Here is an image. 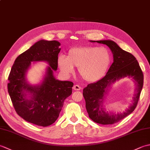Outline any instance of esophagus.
Segmentation results:
<instances>
[{
    "label": "esophagus",
    "mask_w": 150,
    "mask_h": 150,
    "mask_svg": "<svg viewBox=\"0 0 150 150\" xmlns=\"http://www.w3.org/2000/svg\"><path fill=\"white\" fill-rule=\"evenodd\" d=\"M73 90H75V91H79L81 90V86H79V85H74L73 87Z\"/></svg>",
    "instance_id": "obj_1"
}]
</instances>
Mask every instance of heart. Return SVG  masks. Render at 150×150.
<instances>
[{"mask_svg":"<svg viewBox=\"0 0 150 150\" xmlns=\"http://www.w3.org/2000/svg\"><path fill=\"white\" fill-rule=\"evenodd\" d=\"M111 62V53L105 47H76L68 51L67 57L60 55L58 57V65L64 75H71L74 72L73 66L77 67L79 75L87 82L99 80Z\"/></svg>","mask_w":150,"mask_h":150,"instance_id":"obj_1","label":"heart"}]
</instances>
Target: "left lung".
<instances>
[{
  "instance_id": "8db88e82",
  "label": "left lung",
  "mask_w": 150,
  "mask_h": 150,
  "mask_svg": "<svg viewBox=\"0 0 150 150\" xmlns=\"http://www.w3.org/2000/svg\"><path fill=\"white\" fill-rule=\"evenodd\" d=\"M106 44L113 54V62L104 77L94 83L89 84L83 90V96L86 101V108L89 117L95 122L101 124H113L119 122L132 113L137 105L142 91L144 75L139 64L132 54L121 49L112 40H91ZM132 77L136 81V93L133 104L129 109L122 114L106 113L101 108L104 93L107 88L117 80L124 77Z\"/></svg>"
}]
</instances>
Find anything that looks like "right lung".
Segmentation results:
<instances>
[{
    "instance_id": "right-lung-1",
    "label": "right lung",
    "mask_w": 150,
    "mask_h": 150,
    "mask_svg": "<svg viewBox=\"0 0 150 150\" xmlns=\"http://www.w3.org/2000/svg\"><path fill=\"white\" fill-rule=\"evenodd\" d=\"M60 44L56 40H41L15 59L8 77V90L16 112L27 122L46 127L55 122L66 98L72 93L73 83L53 77L58 67ZM33 61H46L50 67L43 83L31 86L25 81V72ZM32 95L25 98L24 91Z\"/></svg>"
}]
</instances>
